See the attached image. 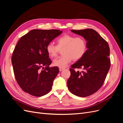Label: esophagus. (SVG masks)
I'll return each instance as SVG.
<instances>
[{
	"label": "esophagus",
	"instance_id": "obj_1",
	"mask_svg": "<svg viewBox=\"0 0 123 123\" xmlns=\"http://www.w3.org/2000/svg\"><path fill=\"white\" fill-rule=\"evenodd\" d=\"M65 69V68H59V71H62L63 70H64Z\"/></svg>",
	"mask_w": 123,
	"mask_h": 123
}]
</instances>
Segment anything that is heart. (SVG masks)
<instances>
[{
    "label": "heart",
    "mask_w": 123,
    "mask_h": 123,
    "mask_svg": "<svg viewBox=\"0 0 123 123\" xmlns=\"http://www.w3.org/2000/svg\"><path fill=\"white\" fill-rule=\"evenodd\" d=\"M57 45L52 43H48L47 51L51 57L56 56L61 50L62 54L55 59L54 66L65 68L72 61H77L82 58L87 50V42L83 36L65 34L59 37L56 40Z\"/></svg>",
    "instance_id": "b5f03b06"
}]
</instances>
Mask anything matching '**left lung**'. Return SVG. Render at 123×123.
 <instances>
[{
    "mask_svg": "<svg viewBox=\"0 0 123 123\" xmlns=\"http://www.w3.org/2000/svg\"><path fill=\"white\" fill-rule=\"evenodd\" d=\"M71 31L86 39L88 50L82 58L71 66L68 88L72 94L86 97L98 91L104 83L110 67V48L106 41L93 29ZM76 68L84 71L76 72Z\"/></svg>",
    "mask_w": 123,
    "mask_h": 123,
    "instance_id": "obj_1",
    "label": "left lung"
}]
</instances>
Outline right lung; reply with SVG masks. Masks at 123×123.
I'll list each match as a JSON object with an SVG mask.
<instances>
[{"instance_id":"right-lung-1","label":"right lung","mask_w":123,"mask_h":123,"mask_svg":"<svg viewBox=\"0 0 123 123\" xmlns=\"http://www.w3.org/2000/svg\"><path fill=\"white\" fill-rule=\"evenodd\" d=\"M62 32L54 29L32 30L18 42L12 64L17 83L24 92L39 97L51 90L59 68L49 67L52 61L46 47Z\"/></svg>"}]
</instances>
